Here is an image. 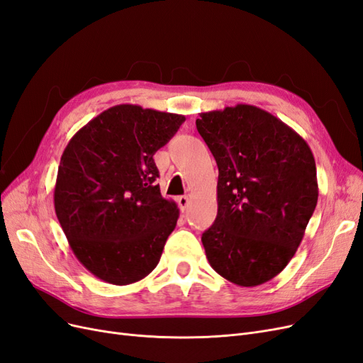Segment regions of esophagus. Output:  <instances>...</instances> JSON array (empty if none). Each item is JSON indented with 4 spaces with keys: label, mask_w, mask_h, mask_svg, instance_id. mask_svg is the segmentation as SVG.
<instances>
[{
    "label": "esophagus",
    "mask_w": 363,
    "mask_h": 363,
    "mask_svg": "<svg viewBox=\"0 0 363 363\" xmlns=\"http://www.w3.org/2000/svg\"><path fill=\"white\" fill-rule=\"evenodd\" d=\"M178 205H179V208H181V211L184 213L186 208H189V205H190V197L189 196H179L178 197Z\"/></svg>",
    "instance_id": "obj_1"
}]
</instances>
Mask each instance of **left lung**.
Instances as JSON below:
<instances>
[{
  "mask_svg": "<svg viewBox=\"0 0 363 363\" xmlns=\"http://www.w3.org/2000/svg\"><path fill=\"white\" fill-rule=\"evenodd\" d=\"M196 128L218 167L217 217L202 235L208 262L238 286L262 285L296 255L317 206L312 150L249 104L201 113Z\"/></svg>",
  "mask_w": 363,
  "mask_h": 363,
  "instance_id": "left-lung-1",
  "label": "left lung"
}]
</instances>
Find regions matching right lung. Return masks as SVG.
Masks as SVG:
<instances>
[{
  "mask_svg": "<svg viewBox=\"0 0 363 363\" xmlns=\"http://www.w3.org/2000/svg\"><path fill=\"white\" fill-rule=\"evenodd\" d=\"M185 116L121 104L69 140L54 189V208L69 245L87 270L130 285L158 265L179 217L155 184V152Z\"/></svg>",
  "mask_w": 363,
  "mask_h": 363,
  "instance_id": "obj_1",
  "label": "right lung"
}]
</instances>
